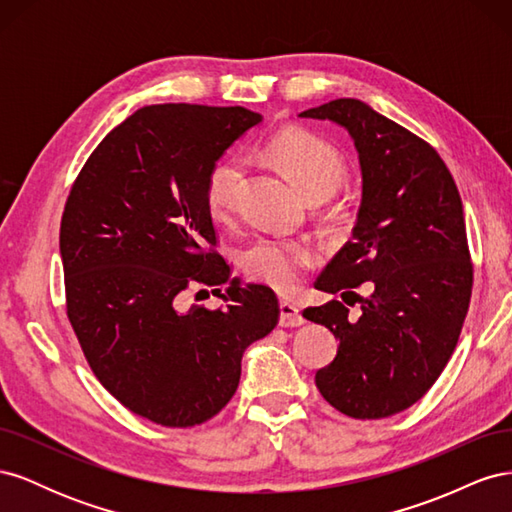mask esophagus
<instances>
[{
  "mask_svg": "<svg viewBox=\"0 0 512 512\" xmlns=\"http://www.w3.org/2000/svg\"><path fill=\"white\" fill-rule=\"evenodd\" d=\"M305 322L301 309L288 301L280 303V327H301Z\"/></svg>",
  "mask_w": 512,
  "mask_h": 512,
  "instance_id": "34e87169",
  "label": "esophagus"
}]
</instances>
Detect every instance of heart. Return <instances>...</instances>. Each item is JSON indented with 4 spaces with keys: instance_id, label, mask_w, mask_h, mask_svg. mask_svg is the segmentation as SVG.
Here are the masks:
<instances>
[{
    "instance_id": "obj_1",
    "label": "heart",
    "mask_w": 512,
    "mask_h": 512,
    "mask_svg": "<svg viewBox=\"0 0 512 512\" xmlns=\"http://www.w3.org/2000/svg\"><path fill=\"white\" fill-rule=\"evenodd\" d=\"M262 153L282 170L294 188L312 200L327 198L346 179L342 153L312 132L286 130L275 134L262 147ZM241 179L243 162L239 158H222L209 168L205 203L213 220L224 222L235 211ZM318 258V247L312 241L258 237L241 252V267L250 280L277 292H290Z\"/></svg>"
}]
</instances>
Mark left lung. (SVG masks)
Returning <instances> with one entry per match:
<instances>
[{
	"label": "left lung",
	"instance_id": "8db88e82",
	"mask_svg": "<svg viewBox=\"0 0 512 512\" xmlns=\"http://www.w3.org/2000/svg\"><path fill=\"white\" fill-rule=\"evenodd\" d=\"M301 117L346 128L363 175L352 239L314 284L361 303V312L350 316L335 299L303 312L339 339L316 386L346 416H393L440 378L468 314L472 260L461 196L436 149L361 100H331ZM365 281L372 292L361 298L353 288Z\"/></svg>",
	"mask_w": 512,
	"mask_h": 512
}]
</instances>
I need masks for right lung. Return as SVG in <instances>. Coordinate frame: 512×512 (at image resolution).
Listing matches in <instances>:
<instances>
[{"mask_svg":"<svg viewBox=\"0 0 512 512\" xmlns=\"http://www.w3.org/2000/svg\"><path fill=\"white\" fill-rule=\"evenodd\" d=\"M260 121L243 106L138 108L91 153L61 215L66 309L85 359L117 401L164 427L218 414L245 348L280 318L271 288L230 277L205 203L209 168ZM224 283V308L180 309L185 289Z\"/></svg>","mask_w":512,"mask_h":512,"instance_id":"obj_1","label":"right lung"}]
</instances>
